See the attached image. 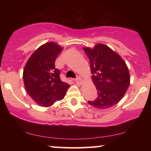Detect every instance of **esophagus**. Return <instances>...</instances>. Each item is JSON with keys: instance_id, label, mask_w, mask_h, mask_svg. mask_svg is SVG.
Instances as JSON below:
<instances>
[{"instance_id": "obj_1", "label": "esophagus", "mask_w": 151, "mask_h": 151, "mask_svg": "<svg viewBox=\"0 0 151 151\" xmlns=\"http://www.w3.org/2000/svg\"><path fill=\"white\" fill-rule=\"evenodd\" d=\"M74 81H75V82L77 83V84H82V80H81V79L80 77L76 78V79H74Z\"/></svg>"}]
</instances>
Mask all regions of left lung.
Wrapping results in <instances>:
<instances>
[{
    "label": "left lung",
    "mask_w": 151,
    "mask_h": 151,
    "mask_svg": "<svg viewBox=\"0 0 151 151\" xmlns=\"http://www.w3.org/2000/svg\"><path fill=\"white\" fill-rule=\"evenodd\" d=\"M83 49L90 60L91 79L97 89L96 98L88 103L99 109L114 106L124 97L129 86L127 65L120 55L105 45Z\"/></svg>",
    "instance_id": "1"
}]
</instances>
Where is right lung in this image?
I'll list each match as a JSON object with an SVG mask.
<instances>
[{"mask_svg": "<svg viewBox=\"0 0 151 151\" xmlns=\"http://www.w3.org/2000/svg\"><path fill=\"white\" fill-rule=\"evenodd\" d=\"M62 50L54 42L42 45L32 53L24 68L26 91L41 106L49 107L63 99L70 87L67 83L61 81L60 71L55 65V60Z\"/></svg>", "mask_w": 151, "mask_h": 151, "instance_id": "obj_1", "label": "right lung"}]
</instances>
